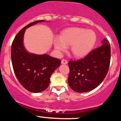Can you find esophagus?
Listing matches in <instances>:
<instances>
[{
	"label": "esophagus",
	"mask_w": 121,
	"mask_h": 121,
	"mask_svg": "<svg viewBox=\"0 0 121 121\" xmlns=\"http://www.w3.org/2000/svg\"><path fill=\"white\" fill-rule=\"evenodd\" d=\"M67 63H68V61L67 60H66L63 59V60H61V64H67Z\"/></svg>",
	"instance_id": "esophagus-1"
}]
</instances>
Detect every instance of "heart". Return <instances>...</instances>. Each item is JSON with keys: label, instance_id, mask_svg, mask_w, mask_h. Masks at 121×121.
I'll return each instance as SVG.
<instances>
[{"label": "heart", "instance_id": "obj_1", "mask_svg": "<svg viewBox=\"0 0 121 121\" xmlns=\"http://www.w3.org/2000/svg\"><path fill=\"white\" fill-rule=\"evenodd\" d=\"M96 41V34L92 30L73 27L64 30L61 37H55L53 45L58 54L66 51L67 46L71 45V51L73 55L75 57L82 58L91 52Z\"/></svg>", "mask_w": 121, "mask_h": 121}]
</instances>
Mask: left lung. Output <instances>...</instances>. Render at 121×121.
I'll return each instance as SVG.
<instances>
[{"label": "left lung", "instance_id": "left-lung-1", "mask_svg": "<svg viewBox=\"0 0 121 121\" xmlns=\"http://www.w3.org/2000/svg\"><path fill=\"white\" fill-rule=\"evenodd\" d=\"M102 46L93 50L83 59L69 61L68 84L77 92H86L98 87L105 78L109 68L111 49L104 38Z\"/></svg>", "mask_w": 121, "mask_h": 121}]
</instances>
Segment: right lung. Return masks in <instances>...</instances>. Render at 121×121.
Listing matches in <instances>:
<instances>
[{
  "label": "right lung",
  "mask_w": 121,
  "mask_h": 121,
  "mask_svg": "<svg viewBox=\"0 0 121 121\" xmlns=\"http://www.w3.org/2000/svg\"><path fill=\"white\" fill-rule=\"evenodd\" d=\"M44 21H35L23 27L17 34L11 45V61L16 77L24 88L34 93L41 92L48 88L52 74L61 63L59 59L48 54L29 53L24 46L26 29Z\"/></svg>",
  "instance_id": "obj_1"
}]
</instances>
